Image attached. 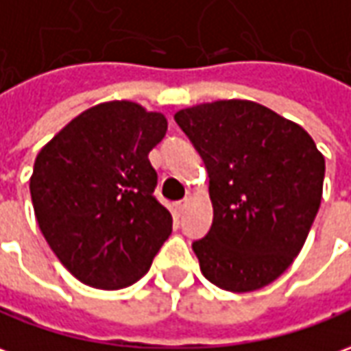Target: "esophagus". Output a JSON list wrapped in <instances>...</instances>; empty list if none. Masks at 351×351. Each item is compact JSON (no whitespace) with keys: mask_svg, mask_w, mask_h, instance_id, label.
I'll return each mask as SVG.
<instances>
[{"mask_svg":"<svg viewBox=\"0 0 351 351\" xmlns=\"http://www.w3.org/2000/svg\"><path fill=\"white\" fill-rule=\"evenodd\" d=\"M187 202H189V200L187 199H183V200H180V202H176V210H178V212H183V210H185V208H187Z\"/></svg>","mask_w":351,"mask_h":351,"instance_id":"obj_1","label":"esophagus"}]
</instances>
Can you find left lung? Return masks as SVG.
Returning <instances> with one entry per match:
<instances>
[{"mask_svg": "<svg viewBox=\"0 0 351 351\" xmlns=\"http://www.w3.org/2000/svg\"><path fill=\"white\" fill-rule=\"evenodd\" d=\"M210 178L214 219L193 243L200 271L231 292L273 282L317 216L325 158L309 134L252 101H216L176 112Z\"/></svg>", "mask_w": 351, "mask_h": 351, "instance_id": "obj_1", "label": "left lung"}]
</instances>
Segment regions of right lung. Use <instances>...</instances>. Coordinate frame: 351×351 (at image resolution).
<instances>
[{
	"mask_svg": "<svg viewBox=\"0 0 351 351\" xmlns=\"http://www.w3.org/2000/svg\"><path fill=\"white\" fill-rule=\"evenodd\" d=\"M166 130L160 112L110 101L76 116L36 156L38 226L84 285H134L170 237L171 214L154 197L158 176L149 162Z\"/></svg>",
	"mask_w": 351,
	"mask_h": 351,
	"instance_id": "obj_1",
	"label": "right lung"
}]
</instances>
